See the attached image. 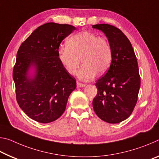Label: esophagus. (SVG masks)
Masks as SVG:
<instances>
[{
    "label": "esophagus",
    "mask_w": 159,
    "mask_h": 159,
    "mask_svg": "<svg viewBox=\"0 0 159 159\" xmlns=\"http://www.w3.org/2000/svg\"><path fill=\"white\" fill-rule=\"evenodd\" d=\"M76 85L78 88H80V87H83V86H85V85L84 84V83H82L80 82H77L76 83Z\"/></svg>",
    "instance_id": "34e87169"
}]
</instances>
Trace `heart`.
<instances>
[{
	"mask_svg": "<svg viewBox=\"0 0 159 159\" xmlns=\"http://www.w3.org/2000/svg\"><path fill=\"white\" fill-rule=\"evenodd\" d=\"M58 59L69 74L75 75L80 64H84L78 72L80 80H90L96 74H102L109 68L112 60V50L104 37L88 31H81L67 40L66 46L58 50Z\"/></svg>",
	"mask_w": 159,
	"mask_h": 159,
	"instance_id": "b5f03b06",
	"label": "heart"
}]
</instances>
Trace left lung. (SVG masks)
<instances>
[{"instance_id":"left-lung-1","label":"left lung","mask_w":159,"mask_h":159,"mask_svg":"<svg viewBox=\"0 0 159 159\" xmlns=\"http://www.w3.org/2000/svg\"><path fill=\"white\" fill-rule=\"evenodd\" d=\"M104 32L112 50V60L108 71L95 85L98 93L93 106L97 116L109 123L125 120L133 111L140 88L138 60L132 45L121 30L114 26L93 25Z\"/></svg>"}]
</instances>
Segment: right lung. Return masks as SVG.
Returning <instances> with one entry per match:
<instances>
[{"label":"right lung","instance_id":"obj_1","mask_svg":"<svg viewBox=\"0 0 159 159\" xmlns=\"http://www.w3.org/2000/svg\"><path fill=\"white\" fill-rule=\"evenodd\" d=\"M69 25L49 22L40 26L21 44L13 68L16 99L29 118L47 123L60 118L65 111L69 96L76 80L58 59L61 41L75 30ZM37 68L34 79L27 71Z\"/></svg>","mask_w":159,"mask_h":159}]
</instances>
